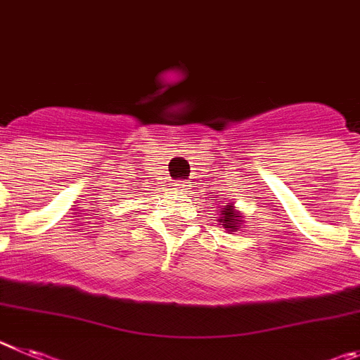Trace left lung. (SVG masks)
Listing matches in <instances>:
<instances>
[{"label":"left lung","instance_id":"left-lung-1","mask_svg":"<svg viewBox=\"0 0 360 360\" xmlns=\"http://www.w3.org/2000/svg\"><path fill=\"white\" fill-rule=\"evenodd\" d=\"M220 222H222V226L224 228H228L229 231H238V228H240V215L233 210V202H228L224 206V208L220 210Z\"/></svg>","mask_w":360,"mask_h":360}]
</instances>
